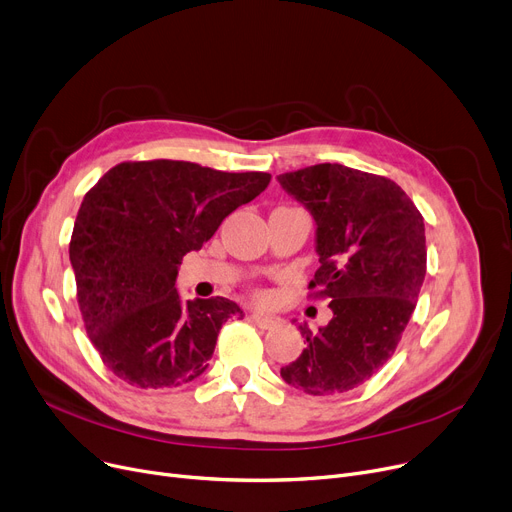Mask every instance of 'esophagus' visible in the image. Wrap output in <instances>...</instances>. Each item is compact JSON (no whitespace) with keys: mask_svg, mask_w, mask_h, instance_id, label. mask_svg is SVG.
<instances>
[{"mask_svg":"<svg viewBox=\"0 0 512 512\" xmlns=\"http://www.w3.org/2000/svg\"><path fill=\"white\" fill-rule=\"evenodd\" d=\"M249 319L253 321L255 326H259V328H263V330H272V328H276L278 324H280V317H276V315H263V313H251L249 315Z\"/></svg>","mask_w":512,"mask_h":512,"instance_id":"esophagus-1","label":"esophagus"}]
</instances>
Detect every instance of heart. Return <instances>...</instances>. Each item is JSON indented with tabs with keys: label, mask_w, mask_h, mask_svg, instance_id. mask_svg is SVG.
Returning a JSON list of instances; mask_svg holds the SVG:
<instances>
[{
	"label": "heart",
	"mask_w": 512,
	"mask_h": 512,
	"mask_svg": "<svg viewBox=\"0 0 512 512\" xmlns=\"http://www.w3.org/2000/svg\"><path fill=\"white\" fill-rule=\"evenodd\" d=\"M257 297H261V294H257Z\"/></svg>",
	"instance_id": "obj_1"
}]
</instances>
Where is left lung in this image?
I'll use <instances>...</instances> for the list:
<instances>
[{
  "label": "left lung",
  "instance_id": "obj_1",
  "mask_svg": "<svg viewBox=\"0 0 512 512\" xmlns=\"http://www.w3.org/2000/svg\"><path fill=\"white\" fill-rule=\"evenodd\" d=\"M317 224L319 270L311 299H330L328 326L311 332L297 361L280 369L313 396L348 392L384 367L415 311L427 270L423 215L386 176L317 164L278 176Z\"/></svg>",
  "mask_w": 512,
  "mask_h": 512
}]
</instances>
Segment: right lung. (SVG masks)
<instances>
[{
  "instance_id": "obj_1",
  "label": "right lung",
  "mask_w": 512,
  "mask_h": 512,
  "mask_svg": "<svg viewBox=\"0 0 512 512\" xmlns=\"http://www.w3.org/2000/svg\"><path fill=\"white\" fill-rule=\"evenodd\" d=\"M270 180L191 161H122L85 195L70 238L76 301L116 378L157 390L207 369L222 324L242 311L224 297L182 303L178 265Z\"/></svg>"
}]
</instances>
